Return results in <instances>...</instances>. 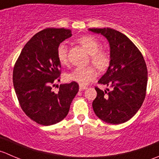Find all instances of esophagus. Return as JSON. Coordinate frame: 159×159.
Masks as SVG:
<instances>
[{"mask_svg":"<svg viewBox=\"0 0 159 159\" xmlns=\"http://www.w3.org/2000/svg\"><path fill=\"white\" fill-rule=\"evenodd\" d=\"M87 89V87L84 85H81V84H80L79 85V90L80 91H84V90H85Z\"/></svg>","mask_w":159,"mask_h":159,"instance_id":"esophagus-1","label":"esophagus"}]
</instances>
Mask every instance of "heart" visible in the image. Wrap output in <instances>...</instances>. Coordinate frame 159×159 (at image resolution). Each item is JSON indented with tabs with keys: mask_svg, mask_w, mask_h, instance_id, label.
<instances>
[{
	"mask_svg": "<svg viewBox=\"0 0 159 159\" xmlns=\"http://www.w3.org/2000/svg\"><path fill=\"white\" fill-rule=\"evenodd\" d=\"M77 42L86 50L90 54L91 64L100 71H105L108 68L111 63V56L108 51L101 48L100 41L92 35H84L77 40ZM57 57L61 65L68 62V48L65 43H61L57 48ZM97 76L94 67H79L67 75V79L75 81L81 85H87Z\"/></svg>",
	"mask_w": 159,
	"mask_h": 159,
	"instance_id": "b5f03b06",
	"label": "heart"
}]
</instances>
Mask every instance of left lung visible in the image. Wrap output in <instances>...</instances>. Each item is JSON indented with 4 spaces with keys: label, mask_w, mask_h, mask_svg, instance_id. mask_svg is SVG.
<instances>
[{
    "label": "left lung",
    "mask_w": 159,
    "mask_h": 159,
    "mask_svg": "<svg viewBox=\"0 0 159 159\" xmlns=\"http://www.w3.org/2000/svg\"><path fill=\"white\" fill-rule=\"evenodd\" d=\"M108 39L111 63L98 84L110 86L104 92L95 87L92 102L95 115L110 124L129 121L142 106L146 95L148 70L142 53L126 35L111 28H90Z\"/></svg>",
    "instance_id": "obj_1"
}]
</instances>
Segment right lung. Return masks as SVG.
<instances>
[{
	"label": "right lung",
	"mask_w": 159,
	"mask_h": 159,
	"mask_svg": "<svg viewBox=\"0 0 159 159\" xmlns=\"http://www.w3.org/2000/svg\"><path fill=\"white\" fill-rule=\"evenodd\" d=\"M70 37L69 29L41 30L27 42L14 64L13 83L20 108L28 118L41 125L63 120L79 90L75 81L60 84L57 92L52 89L61 74L57 46Z\"/></svg>",
	"instance_id": "add662e5"
}]
</instances>
